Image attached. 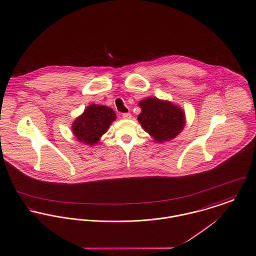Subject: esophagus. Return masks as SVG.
Listing matches in <instances>:
<instances>
[{
	"label": "esophagus",
	"instance_id": "1",
	"mask_svg": "<svg viewBox=\"0 0 256 256\" xmlns=\"http://www.w3.org/2000/svg\"><path fill=\"white\" fill-rule=\"evenodd\" d=\"M122 117H123L124 119H131L132 116H131L130 112H126V114H122Z\"/></svg>",
	"mask_w": 256,
	"mask_h": 256
}]
</instances>
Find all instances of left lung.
Listing matches in <instances>:
<instances>
[{
    "label": "left lung",
    "mask_w": 256,
    "mask_h": 256,
    "mask_svg": "<svg viewBox=\"0 0 256 256\" xmlns=\"http://www.w3.org/2000/svg\"><path fill=\"white\" fill-rule=\"evenodd\" d=\"M139 104L142 112L138 120L144 131L156 142L173 139L183 130L185 114L179 106L156 98H148Z\"/></svg>",
    "instance_id": "obj_1"
}]
</instances>
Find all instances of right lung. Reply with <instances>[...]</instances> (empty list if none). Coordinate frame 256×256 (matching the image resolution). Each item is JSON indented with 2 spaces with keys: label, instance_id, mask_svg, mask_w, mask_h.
<instances>
[{
  "label": "right lung",
  "instance_id": "right-lung-1",
  "mask_svg": "<svg viewBox=\"0 0 256 256\" xmlns=\"http://www.w3.org/2000/svg\"><path fill=\"white\" fill-rule=\"evenodd\" d=\"M116 119V114L110 108L92 104L73 122L72 132L78 140L94 144Z\"/></svg>",
  "mask_w": 256,
  "mask_h": 256
}]
</instances>
